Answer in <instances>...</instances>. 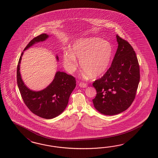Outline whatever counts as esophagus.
<instances>
[{
	"instance_id": "1",
	"label": "esophagus",
	"mask_w": 158,
	"mask_h": 158,
	"mask_svg": "<svg viewBox=\"0 0 158 158\" xmlns=\"http://www.w3.org/2000/svg\"><path fill=\"white\" fill-rule=\"evenodd\" d=\"M79 87H81V88H85V87H87L88 86V85L87 83H83V82H81L79 83Z\"/></svg>"
}]
</instances>
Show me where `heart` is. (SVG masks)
<instances>
[{
  "mask_svg": "<svg viewBox=\"0 0 158 158\" xmlns=\"http://www.w3.org/2000/svg\"><path fill=\"white\" fill-rule=\"evenodd\" d=\"M112 55L113 48L107 41L95 37L81 39L73 44L72 51H64V65L69 73H73L78 66L77 57L85 73L95 79L107 71Z\"/></svg>",
  "mask_w": 158,
  "mask_h": 158,
  "instance_id": "heart-1",
  "label": "heart"
}]
</instances>
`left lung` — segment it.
I'll return each mask as SVG.
<instances>
[{
    "mask_svg": "<svg viewBox=\"0 0 158 158\" xmlns=\"http://www.w3.org/2000/svg\"><path fill=\"white\" fill-rule=\"evenodd\" d=\"M118 47L111 67L93 83L96 95L94 107L101 114L114 115L126 110L135 99L140 68L135 51L127 40L116 35Z\"/></svg>",
    "mask_w": 158,
    "mask_h": 158,
    "instance_id": "8db88e82",
    "label": "left lung"
}]
</instances>
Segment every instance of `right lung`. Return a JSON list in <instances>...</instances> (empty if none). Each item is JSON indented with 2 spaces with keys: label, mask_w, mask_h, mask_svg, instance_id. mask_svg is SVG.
<instances>
[{
  "label": "right lung",
  "mask_w": 158,
  "mask_h": 158,
  "mask_svg": "<svg viewBox=\"0 0 158 158\" xmlns=\"http://www.w3.org/2000/svg\"><path fill=\"white\" fill-rule=\"evenodd\" d=\"M48 37L46 34L35 37L27 44L24 51L35 43L45 40ZM23 54L22 52L17 66L16 79L24 103L33 114L42 118L50 119L59 115L65 110L69 96L75 88V78L65 73L58 71L52 83L46 89L37 92L30 90L23 83L20 73V63Z\"/></svg>",
  "instance_id": "obj_1"
}]
</instances>
